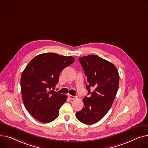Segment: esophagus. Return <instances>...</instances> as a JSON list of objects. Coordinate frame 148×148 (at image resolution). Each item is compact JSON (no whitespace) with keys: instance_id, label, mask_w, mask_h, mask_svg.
I'll use <instances>...</instances> for the list:
<instances>
[{"instance_id":"1","label":"esophagus","mask_w":148,"mask_h":148,"mask_svg":"<svg viewBox=\"0 0 148 148\" xmlns=\"http://www.w3.org/2000/svg\"><path fill=\"white\" fill-rule=\"evenodd\" d=\"M68 97L70 98V99L74 100V99H75L76 98H77V96H73V95H68Z\"/></svg>"}]
</instances>
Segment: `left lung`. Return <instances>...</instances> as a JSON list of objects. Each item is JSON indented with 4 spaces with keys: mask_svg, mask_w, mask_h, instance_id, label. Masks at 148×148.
Listing matches in <instances>:
<instances>
[{
    "mask_svg": "<svg viewBox=\"0 0 148 148\" xmlns=\"http://www.w3.org/2000/svg\"><path fill=\"white\" fill-rule=\"evenodd\" d=\"M87 77L86 88L89 97L83 98V109L76 112L77 119L86 124L101 120L111 107L119 86L120 76L115 66L97 55L78 58ZM95 90L92 92L90 88Z\"/></svg>",
    "mask_w": 148,
    "mask_h": 148,
    "instance_id": "obj_1",
    "label": "left lung"
}]
</instances>
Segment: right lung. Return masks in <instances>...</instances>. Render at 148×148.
Returning a JSON list of instances; mask_svg holds the SVG:
<instances>
[{
  "label": "right lung",
  "mask_w": 148,
  "mask_h": 148,
  "mask_svg": "<svg viewBox=\"0 0 148 148\" xmlns=\"http://www.w3.org/2000/svg\"><path fill=\"white\" fill-rule=\"evenodd\" d=\"M75 61L73 56L45 53L28 63L21 77L23 101L28 112L43 123L55 120L67 96L51 90L59 81L61 72Z\"/></svg>",
  "instance_id": "add662e5"
}]
</instances>
